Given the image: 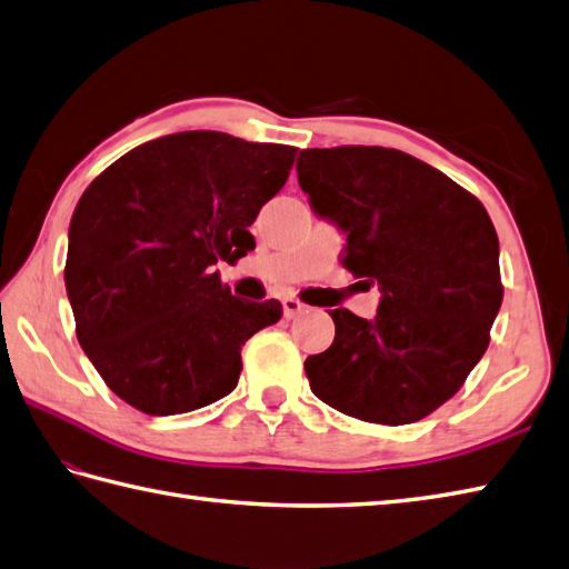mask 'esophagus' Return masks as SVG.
<instances>
[{
    "label": "esophagus",
    "mask_w": 569,
    "mask_h": 569,
    "mask_svg": "<svg viewBox=\"0 0 569 569\" xmlns=\"http://www.w3.org/2000/svg\"><path fill=\"white\" fill-rule=\"evenodd\" d=\"M281 303H283V316H286L288 320H293L296 316H300V312L306 310V306L300 303V300H296V298H283Z\"/></svg>",
    "instance_id": "34e87169"
}]
</instances>
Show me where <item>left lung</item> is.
Wrapping results in <instances>:
<instances>
[{
    "instance_id": "8db88e82",
    "label": "left lung",
    "mask_w": 569,
    "mask_h": 569,
    "mask_svg": "<svg viewBox=\"0 0 569 569\" xmlns=\"http://www.w3.org/2000/svg\"><path fill=\"white\" fill-rule=\"evenodd\" d=\"M296 171L312 212L347 234L345 269L381 291L373 320L330 310L335 342L306 359L312 393L381 426L430 416L487 352L501 308L485 204L398 149H306Z\"/></svg>"
}]
</instances>
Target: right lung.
Listing matches in <instances>:
<instances>
[{"label":"right lung","mask_w":569,"mask_h":569,"mask_svg":"<svg viewBox=\"0 0 569 569\" xmlns=\"http://www.w3.org/2000/svg\"><path fill=\"white\" fill-rule=\"evenodd\" d=\"M296 151L180 131L131 149L82 192L66 261L78 342L141 413L220 401L239 381L244 342L281 320L278 300L232 296L214 263L257 247L249 227Z\"/></svg>","instance_id":"1"}]
</instances>
